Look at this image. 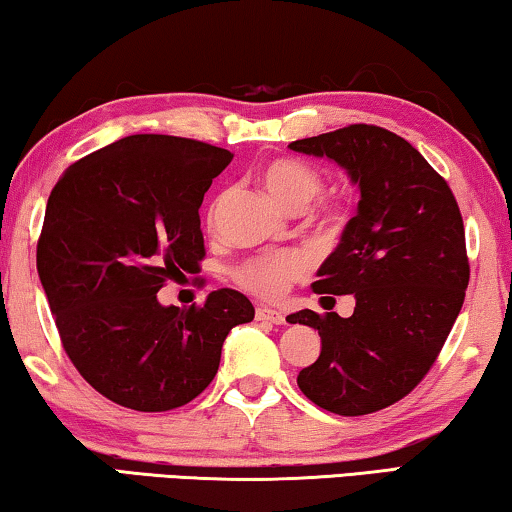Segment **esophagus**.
I'll list each match as a JSON object with an SVG mask.
<instances>
[{
    "mask_svg": "<svg viewBox=\"0 0 512 512\" xmlns=\"http://www.w3.org/2000/svg\"><path fill=\"white\" fill-rule=\"evenodd\" d=\"M256 321H265V323H274V325H284V323H286V316L281 314V311H277V309L258 307V309H256Z\"/></svg>",
    "mask_w": 512,
    "mask_h": 512,
    "instance_id": "esophagus-1",
    "label": "esophagus"
}]
</instances>
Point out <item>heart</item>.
Masks as SVG:
<instances>
[{"label": "heart", "mask_w": 512, "mask_h": 512, "mask_svg": "<svg viewBox=\"0 0 512 512\" xmlns=\"http://www.w3.org/2000/svg\"><path fill=\"white\" fill-rule=\"evenodd\" d=\"M261 182L268 194L281 207L291 212H300L321 194L323 175L318 173L307 161L295 157H277L261 168ZM217 207L210 210V221H214ZM342 219V207L337 203H323L321 221L323 224H335ZM307 258L298 251H281V254L258 256L242 263L235 270V279L242 288L254 293L256 298L274 300L288 291L293 281L307 274Z\"/></svg>", "instance_id": "1"}]
</instances>
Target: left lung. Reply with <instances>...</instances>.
Listing matches in <instances>:
<instances>
[{
  "mask_svg": "<svg viewBox=\"0 0 512 512\" xmlns=\"http://www.w3.org/2000/svg\"><path fill=\"white\" fill-rule=\"evenodd\" d=\"M288 147L337 161L360 187L358 214L311 284L353 293V316L302 309L288 323L323 342L298 374L305 397L337 416H367L409 395L453 330L471 272L462 214L448 182L383 127L348 124Z\"/></svg>",
  "mask_w": 512,
  "mask_h": 512,
  "instance_id": "1",
  "label": "left lung"
}]
</instances>
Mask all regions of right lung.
Instances as JSON below:
<instances>
[{
	"instance_id": "add662e5",
	"label": "right lung",
	"mask_w": 512,
	"mask_h": 512,
	"mask_svg": "<svg viewBox=\"0 0 512 512\" xmlns=\"http://www.w3.org/2000/svg\"><path fill=\"white\" fill-rule=\"evenodd\" d=\"M233 154L194 138L138 133L87 154L50 191L36 270L73 367L110 402L157 413L212 383L231 328L254 305L219 288L164 307L168 279L201 272L198 210Z\"/></svg>"
}]
</instances>
